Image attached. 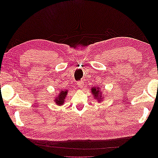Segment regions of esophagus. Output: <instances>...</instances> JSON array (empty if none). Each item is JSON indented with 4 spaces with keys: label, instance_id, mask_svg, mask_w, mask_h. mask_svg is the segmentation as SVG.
I'll return each mask as SVG.
<instances>
[{
    "label": "esophagus",
    "instance_id": "1",
    "mask_svg": "<svg viewBox=\"0 0 158 158\" xmlns=\"http://www.w3.org/2000/svg\"><path fill=\"white\" fill-rule=\"evenodd\" d=\"M77 85H78V86L79 88H82L84 87V84L82 82H77Z\"/></svg>",
    "mask_w": 158,
    "mask_h": 158
}]
</instances>
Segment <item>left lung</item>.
Masks as SVG:
<instances>
[{"mask_svg":"<svg viewBox=\"0 0 158 158\" xmlns=\"http://www.w3.org/2000/svg\"><path fill=\"white\" fill-rule=\"evenodd\" d=\"M99 87H92L91 88V92H92V94L95 99L98 100V103H101L103 101V99L105 98L104 95H102V92H101Z\"/></svg>","mask_w":158,"mask_h":158,"instance_id":"1","label":"left lung"}]
</instances>
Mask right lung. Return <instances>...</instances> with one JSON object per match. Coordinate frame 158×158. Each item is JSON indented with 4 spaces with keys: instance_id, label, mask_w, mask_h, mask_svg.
I'll use <instances>...</instances> for the list:
<instances>
[{
    "instance_id": "add662e5",
    "label": "right lung",
    "mask_w": 158,
    "mask_h": 158,
    "mask_svg": "<svg viewBox=\"0 0 158 158\" xmlns=\"http://www.w3.org/2000/svg\"><path fill=\"white\" fill-rule=\"evenodd\" d=\"M68 92H69L68 89H64V90L60 89L59 91V93L58 94V95H57V96L55 95V99L53 101L57 106H63L64 104L66 95L68 94Z\"/></svg>"
}]
</instances>
